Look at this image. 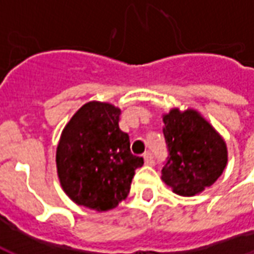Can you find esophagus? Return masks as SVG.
Masks as SVG:
<instances>
[{
	"instance_id": "1",
	"label": "esophagus",
	"mask_w": 254,
	"mask_h": 254,
	"mask_svg": "<svg viewBox=\"0 0 254 254\" xmlns=\"http://www.w3.org/2000/svg\"><path fill=\"white\" fill-rule=\"evenodd\" d=\"M144 160H145V165L152 166L155 163L154 155L151 154V152H145V154H144Z\"/></svg>"
}]
</instances>
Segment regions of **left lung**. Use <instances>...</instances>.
I'll return each instance as SVG.
<instances>
[{"instance_id": "obj_1", "label": "left lung", "mask_w": 254, "mask_h": 254, "mask_svg": "<svg viewBox=\"0 0 254 254\" xmlns=\"http://www.w3.org/2000/svg\"><path fill=\"white\" fill-rule=\"evenodd\" d=\"M167 158L162 180L181 196H194L222 176L227 163L223 138L197 111L178 109L163 117Z\"/></svg>"}]
</instances>
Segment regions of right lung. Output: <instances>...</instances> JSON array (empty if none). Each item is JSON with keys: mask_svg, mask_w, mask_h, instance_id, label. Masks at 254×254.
I'll list each match as a JSON object with an SVG mask.
<instances>
[{"mask_svg": "<svg viewBox=\"0 0 254 254\" xmlns=\"http://www.w3.org/2000/svg\"><path fill=\"white\" fill-rule=\"evenodd\" d=\"M121 110L89 102L72 117L57 147V170L64 191L78 205L107 211L127 198L134 170L144 165L130 152L120 129Z\"/></svg>", "mask_w": 254, "mask_h": 254, "instance_id": "obj_1", "label": "right lung"}]
</instances>
